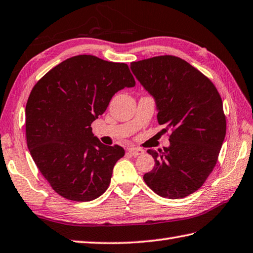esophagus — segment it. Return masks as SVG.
<instances>
[{
	"instance_id": "1",
	"label": "esophagus",
	"mask_w": 253,
	"mask_h": 253,
	"mask_svg": "<svg viewBox=\"0 0 253 253\" xmlns=\"http://www.w3.org/2000/svg\"><path fill=\"white\" fill-rule=\"evenodd\" d=\"M128 154L132 155V156H139V155H143L144 154V150L141 148H130L127 150Z\"/></svg>"
}]
</instances>
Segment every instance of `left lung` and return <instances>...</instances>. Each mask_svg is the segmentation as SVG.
Returning <instances> with one entry per match:
<instances>
[{
  "instance_id": "left-lung-1",
  "label": "left lung",
  "mask_w": 253,
  "mask_h": 253,
  "mask_svg": "<svg viewBox=\"0 0 253 253\" xmlns=\"http://www.w3.org/2000/svg\"><path fill=\"white\" fill-rule=\"evenodd\" d=\"M131 70L154 97L159 125L172 131L169 147L148 150L155 167L144 181L161 197H186L216 165L226 134L222 98L205 75L175 56L134 61Z\"/></svg>"
}]
</instances>
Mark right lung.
Returning <instances> with one entry per match:
<instances>
[{
  "instance_id": "right-lung-1",
  "label": "right lung",
  "mask_w": 253,
  "mask_h": 253,
  "mask_svg": "<svg viewBox=\"0 0 253 253\" xmlns=\"http://www.w3.org/2000/svg\"><path fill=\"white\" fill-rule=\"evenodd\" d=\"M135 80L126 64L93 55L64 60L33 86L26 105L27 145L61 197L91 201L108 188L121 146L100 143L91 125L120 89Z\"/></svg>"
}]
</instances>
